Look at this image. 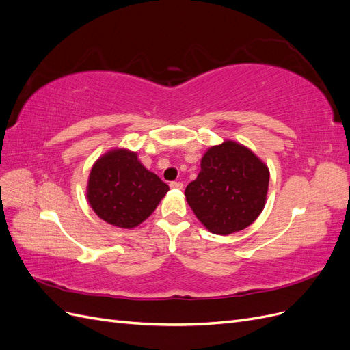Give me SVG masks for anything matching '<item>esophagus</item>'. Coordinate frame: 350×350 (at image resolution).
<instances>
[{
  "label": "esophagus",
  "instance_id": "1",
  "mask_svg": "<svg viewBox=\"0 0 350 350\" xmlns=\"http://www.w3.org/2000/svg\"><path fill=\"white\" fill-rule=\"evenodd\" d=\"M169 185H171V188H174V189H183V183H178V181H174V183H171V184H169Z\"/></svg>",
  "mask_w": 350,
  "mask_h": 350
}]
</instances>
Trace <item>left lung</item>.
Here are the masks:
<instances>
[{
  "mask_svg": "<svg viewBox=\"0 0 350 350\" xmlns=\"http://www.w3.org/2000/svg\"><path fill=\"white\" fill-rule=\"evenodd\" d=\"M198 176L185 188L187 203L211 234L248 228L267 201V165L243 144L225 140L201 157Z\"/></svg>",
  "mask_w": 350,
  "mask_h": 350,
  "instance_id": "left-lung-1",
  "label": "left lung"
}]
</instances>
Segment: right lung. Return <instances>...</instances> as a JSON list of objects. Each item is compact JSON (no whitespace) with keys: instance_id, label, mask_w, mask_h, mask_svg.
<instances>
[{"instance_id":"1","label":"right lung","mask_w":350,"mask_h":350,"mask_svg":"<svg viewBox=\"0 0 350 350\" xmlns=\"http://www.w3.org/2000/svg\"><path fill=\"white\" fill-rule=\"evenodd\" d=\"M167 191L169 187L143 166L135 152L116 147L93 163L86 197L107 224L133 229L153 213Z\"/></svg>"}]
</instances>
